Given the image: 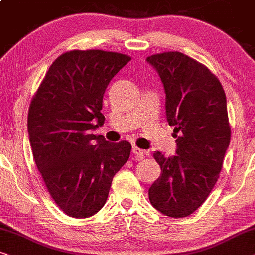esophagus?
<instances>
[{"label": "esophagus", "mask_w": 255, "mask_h": 255, "mask_svg": "<svg viewBox=\"0 0 255 255\" xmlns=\"http://www.w3.org/2000/svg\"><path fill=\"white\" fill-rule=\"evenodd\" d=\"M132 153H134V155L137 157L138 159H142L145 155H149V151L139 149V148H137V146H134V148H132Z\"/></svg>", "instance_id": "1"}]
</instances>
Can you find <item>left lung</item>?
<instances>
[{
    "instance_id": "1",
    "label": "left lung",
    "mask_w": 255,
    "mask_h": 255,
    "mask_svg": "<svg viewBox=\"0 0 255 255\" xmlns=\"http://www.w3.org/2000/svg\"><path fill=\"white\" fill-rule=\"evenodd\" d=\"M166 93V118L174 126L177 155L153 158L160 177L149 189L153 207L168 217L194 213L213 191L231 137L227 98L210 69L180 52L146 57Z\"/></svg>"
}]
</instances>
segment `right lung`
I'll return each instance as SVG.
<instances>
[{"mask_svg": "<svg viewBox=\"0 0 255 255\" xmlns=\"http://www.w3.org/2000/svg\"><path fill=\"white\" fill-rule=\"evenodd\" d=\"M130 59L100 49L63 53L31 100L33 159L52 199L70 217L87 218L102 209L113 177L130 155L129 142L109 143L92 134L105 121L107 85Z\"/></svg>", "mask_w": 255, "mask_h": 255, "instance_id": "add662e5", "label": "right lung"}]
</instances>
